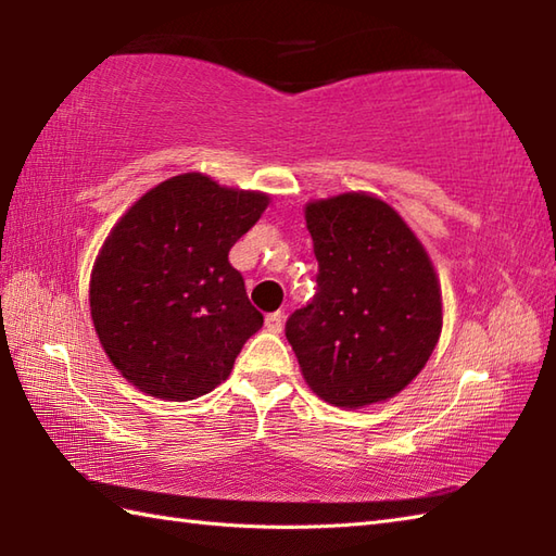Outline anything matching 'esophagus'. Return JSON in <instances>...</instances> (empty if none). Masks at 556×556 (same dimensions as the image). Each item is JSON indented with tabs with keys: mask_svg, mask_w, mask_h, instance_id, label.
<instances>
[{
	"mask_svg": "<svg viewBox=\"0 0 556 556\" xmlns=\"http://www.w3.org/2000/svg\"><path fill=\"white\" fill-rule=\"evenodd\" d=\"M265 327H267V332L279 334L281 329H285V315H281V313H269L265 317Z\"/></svg>",
	"mask_w": 556,
	"mask_h": 556,
	"instance_id": "1",
	"label": "esophagus"
}]
</instances>
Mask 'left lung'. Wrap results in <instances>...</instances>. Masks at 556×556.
Here are the masks:
<instances>
[{
	"mask_svg": "<svg viewBox=\"0 0 556 556\" xmlns=\"http://www.w3.org/2000/svg\"><path fill=\"white\" fill-rule=\"evenodd\" d=\"M317 293L287 320L303 380L327 404L363 408L396 396L442 334V289L404 217L365 191L311 200Z\"/></svg>",
	"mask_w": 556,
	"mask_h": 556,
	"instance_id": "8db88e82",
	"label": "left lung"
}]
</instances>
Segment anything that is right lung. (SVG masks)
Returning <instances> with one entry per match:
<instances>
[{
  "label": "right lung",
  "instance_id": "1",
  "mask_svg": "<svg viewBox=\"0 0 556 556\" xmlns=\"http://www.w3.org/2000/svg\"><path fill=\"white\" fill-rule=\"evenodd\" d=\"M267 205V193L188 172L150 188L114 224L90 271V317L140 392L191 401L227 380L263 327L229 251Z\"/></svg>",
  "mask_w": 556,
  "mask_h": 556
}]
</instances>
